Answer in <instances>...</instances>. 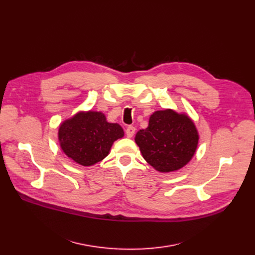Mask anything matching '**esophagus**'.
<instances>
[{"label": "esophagus", "instance_id": "obj_1", "mask_svg": "<svg viewBox=\"0 0 255 255\" xmlns=\"http://www.w3.org/2000/svg\"><path fill=\"white\" fill-rule=\"evenodd\" d=\"M135 127H133V126H128L127 127V129H126V135H127V137L128 138H131V137H133V135L135 134Z\"/></svg>", "mask_w": 255, "mask_h": 255}]
</instances>
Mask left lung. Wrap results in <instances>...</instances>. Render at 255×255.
Listing matches in <instances>:
<instances>
[{"mask_svg":"<svg viewBox=\"0 0 255 255\" xmlns=\"http://www.w3.org/2000/svg\"><path fill=\"white\" fill-rule=\"evenodd\" d=\"M135 142L147 163L159 172H170L193 158L199 133L188 115L166 109L150 116L148 127L136 133Z\"/></svg>","mask_w":255,"mask_h":255,"instance_id":"left-lung-1","label":"left lung"}]
</instances>
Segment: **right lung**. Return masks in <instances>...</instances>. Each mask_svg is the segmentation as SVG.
<instances>
[{"label":"right lung","instance_id":"obj_1","mask_svg":"<svg viewBox=\"0 0 255 255\" xmlns=\"http://www.w3.org/2000/svg\"><path fill=\"white\" fill-rule=\"evenodd\" d=\"M124 136L123 128L109 123L102 112H79L63 121L58 129L60 148L75 162L91 166L103 160L113 143Z\"/></svg>","mask_w":255,"mask_h":255}]
</instances>
